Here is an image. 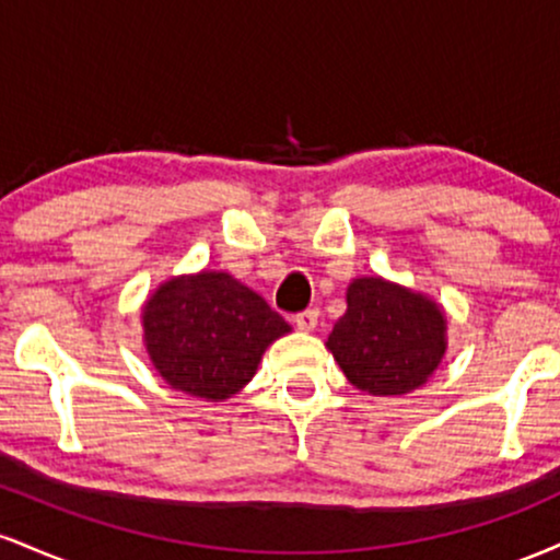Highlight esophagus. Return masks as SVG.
<instances>
[{
  "mask_svg": "<svg viewBox=\"0 0 560 560\" xmlns=\"http://www.w3.org/2000/svg\"><path fill=\"white\" fill-rule=\"evenodd\" d=\"M294 326H298L300 331H313L318 326V311L316 307H311V311H302L294 316Z\"/></svg>",
  "mask_w": 560,
  "mask_h": 560,
  "instance_id": "esophagus-1",
  "label": "esophagus"
}]
</instances>
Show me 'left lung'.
<instances>
[{"instance_id":"obj_1","label":"left lung","mask_w":560,"mask_h":560,"mask_svg":"<svg viewBox=\"0 0 560 560\" xmlns=\"http://www.w3.org/2000/svg\"><path fill=\"white\" fill-rule=\"evenodd\" d=\"M347 382L374 397L423 387L447 350V316L429 294L382 276L347 287V311L326 339Z\"/></svg>"}]
</instances>
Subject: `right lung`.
Instances as JSON below:
<instances>
[{"label": "right lung", "instance_id": "obj_1", "mask_svg": "<svg viewBox=\"0 0 560 560\" xmlns=\"http://www.w3.org/2000/svg\"><path fill=\"white\" fill-rule=\"evenodd\" d=\"M292 331L226 271L171 276L141 305V342L171 389L223 402L253 382L262 352Z\"/></svg>", "mask_w": 560, "mask_h": 560}]
</instances>
